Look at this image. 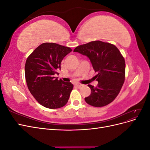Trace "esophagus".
Wrapping results in <instances>:
<instances>
[{
	"label": "esophagus",
	"mask_w": 150,
	"mask_h": 150,
	"mask_svg": "<svg viewBox=\"0 0 150 150\" xmlns=\"http://www.w3.org/2000/svg\"><path fill=\"white\" fill-rule=\"evenodd\" d=\"M75 86H78V87H81V86H83V84H80V83H76V84H75Z\"/></svg>",
	"instance_id": "34e87169"
}]
</instances>
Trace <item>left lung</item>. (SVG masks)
Wrapping results in <instances>:
<instances>
[{
    "label": "left lung",
    "instance_id": "1",
    "mask_svg": "<svg viewBox=\"0 0 150 150\" xmlns=\"http://www.w3.org/2000/svg\"><path fill=\"white\" fill-rule=\"evenodd\" d=\"M78 52L89 57L97 74L98 85L88 84L91 90L85 101L94 107L105 106L115 100L125 79V61L114 44L94 40L76 47Z\"/></svg>",
    "mask_w": 150,
    "mask_h": 150
}]
</instances>
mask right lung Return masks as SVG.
<instances>
[{
	"label": "right lung",
	"mask_w": 150,
	"mask_h": 150,
	"mask_svg": "<svg viewBox=\"0 0 150 150\" xmlns=\"http://www.w3.org/2000/svg\"><path fill=\"white\" fill-rule=\"evenodd\" d=\"M70 47L52 42L40 44L27 59L25 77L29 91L40 104L49 109L65 106L73 84L59 80L55 75L61 70V63Z\"/></svg>",
	"instance_id": "right-lung-1"
}]
</instances>
